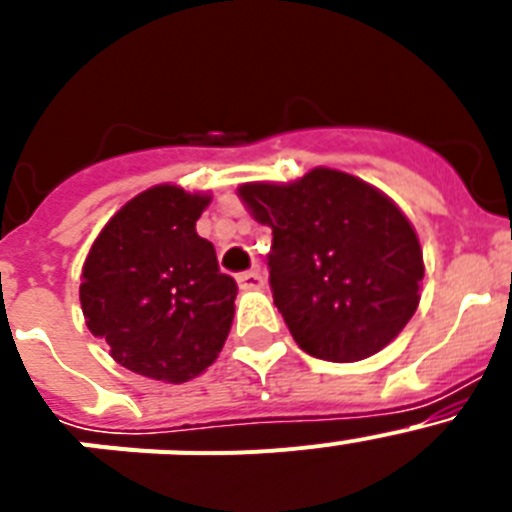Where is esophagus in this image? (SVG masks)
<instances>
[{
  "instance_id": "1",
  "label": "esophagus",
  "mask_w": 512,
  "mask_h": 512,
  "mask_svg": "<svg viewBox=\"0 0 512 512\" xmlns=\"http://www.w3.org/2000/svg\"><path fill=\"white\" fill-rule=\"evenodd\" d=\"M238 284H241V289H264L266 279L259 269H248L238 274Z\"/></svg>"
}]
</instances>
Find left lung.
I'll return each instance as SVG.
<instances>
[{
    "mask_svg": "<svg viewBox=\"0 0 512 512\" xmlns=\"http://www.w3.org/2000/svg\"><path fill=\"white\" fill-rule=\"evenodd\" d=\"M241 200L271 228L274 305L302 351L361 361L413 318L423 251L408 217L351 174L312 169L292 184H243Z\"/></svg>",
    "mask_w": 512,
    "mask_h": 512,
    "instance_id": "left-lung-1",
    "label": "left lung"
}]
</instances>
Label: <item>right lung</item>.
Wrapping results in <instances>:
<instances>
[{
    "instance_id": "right-lung-1",
    "label": "right lung",
    "mask_w": 512,
    "mask_h": 512,
    "mask_svg": "<svg viewBox=\"0 0 512 512\" xmlns=\"http://www.w3.org/2000/svg\"><path fill=\"white\" fill-rule=\"evenodd\" d=\"M210 197L179 187L138 194L104 225L81 271V310L117 364L182 384L217 359L238 284L194 225Z\"/></svg>"
}]
</instances>
